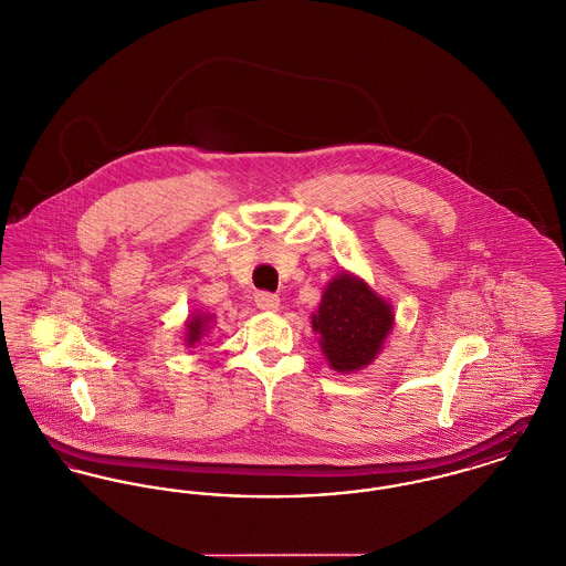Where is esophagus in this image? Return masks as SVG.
Masks as SVG:
<instances>
[{"mask_svg": "<svg viewBox=\"0 0 566 566\" xmlns=\"http://www.w3.org/2000/svg\"><path fill=\"white\" fill-rule=\"evenodd\" d=\"M254 302H256L261 310H266V312H275L280 307V297L269 293V291H256L254 293Z\"/></svg>", "mask_w": 566, "mask_h": 566, "instance_id": "1", "label": "esophagus"}]
</instances>
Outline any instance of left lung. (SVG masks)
<instances>
[{
	"label": "left lung",
	"mask_w": 566,
	"mask_h": 566,
	"mask_svg": "<svg viewBox=\"0 0 566 566\" xmlns=\"http://www.w3.org/2000/svg\"><path fill=\"white\" fill-rule=\"evenodd\" d=\"M394 325L390 304L377 297L366 282L343 273L329 282L318 312L312 316L314 332L329 366L353 373L375 359Z\"/></svg>",
	"instance_id": "1"
}]
</instances>
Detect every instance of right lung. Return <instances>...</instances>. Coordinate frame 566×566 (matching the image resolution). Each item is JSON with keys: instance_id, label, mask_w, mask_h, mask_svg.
<instances>
[{"instance_id": "right-lung-1", "label": "right lung", "mask_w": 566, "mask_h": 566, "mask_svg": "<svg viewBox=\"0 0 566 566\" xmlns=\"http://www.w3.org/2000/svg\"><path fill=\"white\" fill-rule=\"evenodd\" d=\"M209 316H193L189 323H187V345H196L200 340V336L209 329Z\"/></svg>"}]
</instances>
